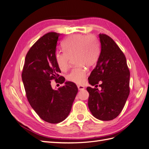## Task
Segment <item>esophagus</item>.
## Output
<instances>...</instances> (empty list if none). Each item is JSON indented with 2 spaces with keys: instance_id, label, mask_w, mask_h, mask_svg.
I'll return each instance as SVG.
<instances>
[{
  "instance_id": "34e87169",
  "label": "esophagus",
  "mask_w": 149,
  "mask_h": 149,
  "mask_svg": "<svg viewBox=\"0 0 149 149\" xmlns=\"http://www.w3.org/2000/svg\"><path fill=\"white\" fill-rule=\"evenodd\" d=\"M78 88L79 91H81V90H83V89H84V86H81V85H78Z\"/></svg>"
}]
</instances>
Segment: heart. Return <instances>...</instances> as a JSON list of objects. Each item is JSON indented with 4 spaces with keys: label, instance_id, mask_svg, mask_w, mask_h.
Wrapping results in <instances>:
<instances>
[{
    "label": "heart",
    "instance_id": "heart-1",
    "mask_svg": "<svg viewBox=\"0 0 149 149\" xmlns=\"http://www.w3.org/2000/svg\"><path fill=\"white\" fill-rule=\"evenodd\" d=\"M65 52L56 54V64L61 71L69 67L70 58L74 56L76 65H80L73 69L67 75L66 78L76 84L84 82L86 71L83 65L91 66L95 65L100 56V47L95 38L89 35H74L67 38L63 43Z\"/></svg>",
    "mask_w": 149,
    "mask_h": 149
}]
</instances>
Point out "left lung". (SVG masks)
Returning <instances> with one entry per match:
<instances>
[{"label": "left lung", "mask_w": 149, "mask_h": 149, "mask_svg": "<svg viewBox=\"0 0 149 149\" xmlns=\"http://www.w3.org/2000/svg\"><path fill=\"white\" fill-rule=\"evenodd\" d=\"M99 38L100 55L88 81L92 86L100 83L101 90L88 87V104L94 118L111 120L120 113L129 95L130 71L124 54L114 40L105 34Z\"/></svg>", "instance_id": "left-lung-1"}]
</instances>
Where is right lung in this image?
Instances as JSON below:
<instances>
[{"label": "right lung", "mask_w": 149, "mask_h": 149, "mask_svg": "<svg viewBox=\"0 0 149 149\" xmlns=\"http://www.w3.org/2000/svg\"><path fill=\"white\" fill-rule=\"evenodd\" d=\"M60 33L49 32L35 43L26 54L22 78L30 106L43 120L57 124L64 120L71 111L78 93L75 83L66 81L55 90L51 80L60 84L65 81L56 60V49Z\"/></svg>", "instance_id": "right-lung-1"}]
</instances>
